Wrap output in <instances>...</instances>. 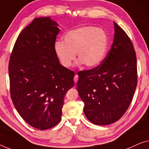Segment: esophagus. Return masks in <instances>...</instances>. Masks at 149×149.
<instances>
[{"mask_svg":"<svg viewBox=\"0 0 149 149\" xmlns=\"http://www.w3.org/2000/svg\"><path fill=\"white\" fill-rule=\"evenodd\" d=\"M78 77H79V76H78V75H77V74L75 75L74 78V82H75V83H77V80H78Z\"/></svg>","mask_w":149,"mask_h":149,"instance_id":"1","label":"esophagus"}]
</instances>
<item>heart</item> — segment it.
<instances>
[{"mask_svg": "<svg viewBox=\"0 0 149 149\" xmlns=\"http://www.w3.org/2000/svg\"><path fill=\"white\" fill-rule=\"evenodd\" d=\"M63 41L54 44V52L61 65L70 68L76 57L79 63L88 68L99 65L105 57L109 38L103 29L94 26H83L67 32Z\"/></svg>", "mask_w": 149, "mask_h": 149, "instance_id": "1", "label": "heart"}]
</instances>
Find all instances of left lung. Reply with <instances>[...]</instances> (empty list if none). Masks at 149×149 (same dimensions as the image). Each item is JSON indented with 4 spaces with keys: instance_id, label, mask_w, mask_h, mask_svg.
Here are the masks:
<instances>
[{
    "instance_id": "1",
    "label": "left lung",
    "mask_w": 149,
    "mask_h": 149,
    "mask_svg": "<svg viewBox=\"0 0 149 149\" xmlns=\"http://www.w3.org/2000/svg\"><path fill=\"white\" fill-rule=\"evenodd\" d=\"M113 42L99 65L78 73L77 89L86 117L96 125L118 121L128 109L137 86L136 55L131 40L114 22Z\"/></svg>"
}]
</instances>
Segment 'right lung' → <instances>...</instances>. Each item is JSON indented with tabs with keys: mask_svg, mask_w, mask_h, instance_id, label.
<instances>
[{
	"mask_svg": "<svg viewBox=\"0 0 149 149\" xmlns=\"http://www.w3.org/2000/svg\"><path fill=\"white\" fill-rule=\"evenodd\" d=\"M57 26L49 17L34 19L17 38L9 63L13 103L40 130L61 121L64 96L74 85V72L60 64L54 52Z\"/></svg>",
	"mask_w": 149,
	"mask_h": 149,
	"instance_id": "1",
	"label": "right lung"
}]
</instances>
